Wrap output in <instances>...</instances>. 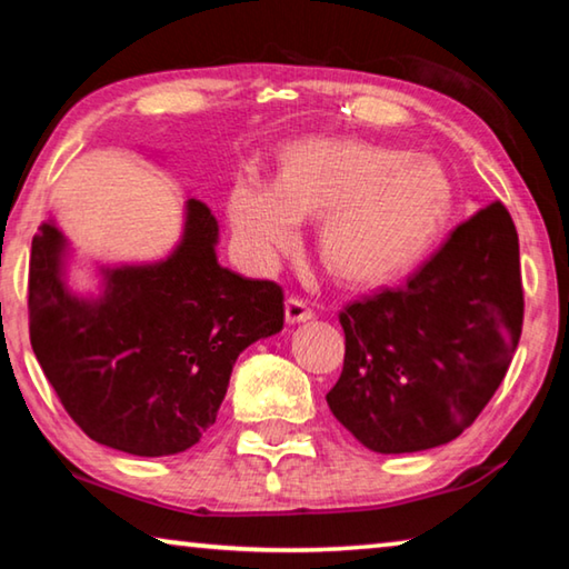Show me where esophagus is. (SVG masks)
I'll use <instances>...</instances> for the list:
<instances>
[{"label":"esophagus","instance_id":"34e87169","mask_svg":"<svg viewBox=\"0 0 569 569\" xmlns=\"http://www.w3.org/2000/svg\"><path fill=\"white\" fill-rule=\"evenodd\" d=\"M311 319H313V311L308 308L303 298H296V296L286 298V321L288 323H303V321H311Z\"/></svg>","mask_w":569,"mask_h":569}]
</instances>
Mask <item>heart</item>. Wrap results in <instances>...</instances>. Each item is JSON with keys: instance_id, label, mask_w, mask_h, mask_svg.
Wrapping results in <instances>:
<instances>
[{"instance_id": "heart-1", "label": "heart", "mask_w": 569, "mask_h": 569, "mask_svg": "<svg viewBox=\"0 0 569 569\" xmlns=\"http://www.w3.org/2000/svg\"><path fill=\"white\" fill-rule=\"evenodd\" d=\"M455 208L439 162L351 140H303L283 152L276 186L240 180L228 216L256 268H271L298 238L301 218H321L326 271L377 286L407 273L437 243Z\"/></svg>"}]
</instances>
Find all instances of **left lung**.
I'll return each instance as SVG.
<instances>
[{"instance_id": "1", "label": "left lung", "mask_w": 569, "mask_h": 569, "mask_svg": "<svg viewBox=\"0 0 569 569\" xmlns=\"http://www.w3.org/2000/svg\"><path fill=\"white\" fill-rule=\"evenodd\" d=\"M522 316L517 228L492 203L451 230L407 286L343 308V371L326 401L379 455L447 445L495 397Z\"/></svg>"}]
</instances>
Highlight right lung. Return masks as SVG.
<instances>
[{
	"mask_svg": "<svg viewBox=\"0 0 569 569\" xmlns=\"http://www.w3.org/2000/svg\"><path fill=\"white\" fill-rule=\"evenodd\" d=\"M218 220L186 200L172 253L100 266V293L67 283L54 218L32 238L30 341L47 381L84 435L134 457H168L213 427L233 363L283 329V291L218 263Z\"/></svg>",
	"mask_w": 569,
	"mask_h": 569,
	"instance_id": "1",
	"label": "right lung"
}]
</instances>
